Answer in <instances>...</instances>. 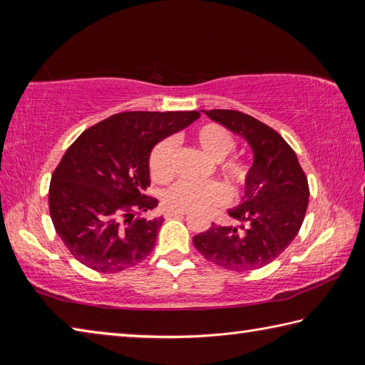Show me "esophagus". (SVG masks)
Instances as JSON below:
<instances>
[{
	"label": "esophagus",
	"mask_w": 365,
	"mask_h": 365,
	"mask_svg": "<svg viewBox=\"0 0 365 365\" xmlns=\"http://www.w3.org/2000/svg\"><path fill=\"white\" fill-rule=\"evenodd\" d=\"M188 211H183V209H168L165 211V217H174V215H185Z\"/></svg>",
	"instance_id": "esophagus-1"
}]
</instances>
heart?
<instances>
[{
    "label": "heart",
    "instance_id": "heart-1",
    "mask_svg": "<svg viewBox=\"0 0 365 365\" xmlns=\"http://www.w3.org/2000/svg\"><path fill=\"white\" fill-rule=\"evenodd\" d=\"M196 145L212 160L225 159L235 150L233 133L219 123H205L195 132ZM150 174L154 182L165 183L174 175V141L163 140L154 146L150 156ZM224 175L237 187H245L248 182L251 168L248 160L242 158H230L220 165ZM228 200V190L219 182H178L164 195L165 205L172 209L183 211H202L214 206H220Z\"/></svg>",
    "mask_w": 365,
    "mask_h": 365
}]
</instances>
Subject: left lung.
<instances>
[{
  "label": "left lung",
  "instance_id": "obj_1",
  "mask_svg": "<svg viewBox=\"0 0 365 365\" xmlns=\"http://www.w3.org/2000/svg\"><path fill=\"white\" fill-rule=\"evenodd\" d=\"M202 113L248 141L252 165L242 205L228 211L240 225L212 224L193 237V245L207 261L224 269H261L298 235L309 202L307 177L292 146L272 127L240 110Z\"/></svg>",
  "mask_w": 365,
  "mask_h": 365
}]
</instances>
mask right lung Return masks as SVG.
Returning <instances> with one entry per match:
<instances>
[{
  "label": "right lung",
  "instance_id": "obj_1",
  "mask_svg": "<svg viewBox=\"0 0 365 365\" xmlns=\"http://www.w3.org/2000/svg\"><path fill=\"white\" fill-rule=\"evenodd\" d=\"M197 110H128L86 128L67 148L49 183V215L71 255L115 274L140 264L156 245L163 217H146L154 145L182 130Z\"/></svg>",
  "mask_w": 365,
  "mask_h": 365
}]
</instances>
